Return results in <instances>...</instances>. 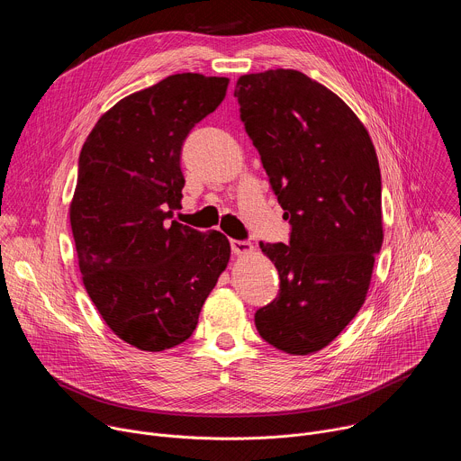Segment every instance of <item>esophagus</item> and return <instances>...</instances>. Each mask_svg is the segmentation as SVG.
<instances>
[{"mask_svg": "<svg viewBox=\"0 0 461 461\" xmlns=\"http://www.w3.org/2000/svg\"><path fill=\"white\" fill-rule=\"evenodd\" d=\"M230 244H231V251L235 255H248L253 251L251 242H246V240H231Z\"/></svg>", "mask_w": 461, "mask_h": 461, "instance_id": "esophagus-1", "label": "esophagus"}]
</instances>
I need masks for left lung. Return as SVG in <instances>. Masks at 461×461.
Listing matches in <instances>:
<instances>
[{
  "mask_svg": "<svg viewBox=\"0 0 461 461\" xmlns=\"http://www.w3.org/2000/svg\"><path fill=\"white\" fill-rule=\"evenodd\" d=\"M235 96L292 226L288 244L260 242L281 290L255 326L276 348L306 356L330 345L366 299L383 244L377 155L356 113L299 71L244 75Z\"/></svg>",
  "mask_w": 461,
  "mask_h": 461,
  "instance_id": "obj_1",
  "label": "left lung"
}]
</instances>
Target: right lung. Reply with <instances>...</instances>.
Wrapping results in <instances>:
<instances>
[{"instance_id":"add662e5","label":"right lung","mask_w":461,"mask_h":461,"mask_svg":"<svg viewBox=\"0 0 461 461\" xmlns=\"http://www.w3.org/2000/svg\"><path fill=\"white\" fill-rule=\"evenodd\" d=\"M230 80L182 73L129 95L100 116L78 162L69 208L84 286L131 347L184 343L231 255L221 231L176 221L182 144L213 113Z\"/></svg>"}]
</instances>
